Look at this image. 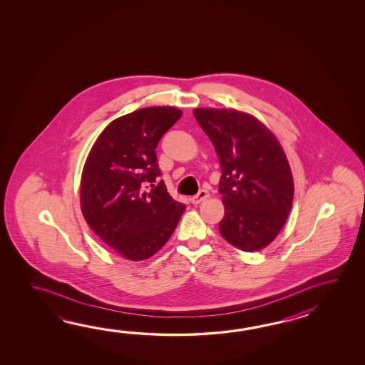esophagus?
I'll return each instance as SVG.
<instances>
[{
	"label": "esophagus",
	"instance_id": "obj_1",
	"mask_svg": "<svg viewBox=\"0 0 365 365\" xmlns=\"http://www.w3.org/2000/svg\"><path fill=\"white\" fill-rule=\"evenodd\" d=\"M207 197H209V193H207V190H203V189H202V190H200L198 193L194 195L193 198H192L190 201H192V203H193V205H200V203H201V202L205 201V200H206Z\"/></svg>",
	"mask_w": 365,
	"mask_h": 365
}]
</instances>
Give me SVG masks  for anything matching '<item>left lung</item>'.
<instances>
[{"instance_id": "obj_1", "label": "left lung", "mask_w": 365, "mask_h": 365, "mask_svg": "<svg viewBox=\"0 0 365 365\" xmlns=\"http://www.w3.org/2000/svg\"><path fill=\"white\" fill-rule=\"evenodd\" d=\"M222 168L225 217L219 231L235 248L267 247L287 220L294 179L279 140L256 117L236 109L197 108Z\"/></svg>"}]
</instances>
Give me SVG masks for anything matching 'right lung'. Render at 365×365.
I'll list each match as a JSON object with an SVG mask.
<instances>
[{
    "instance_id": "obj_1",
    "label": "right lung",
    "mask_w": 365,
    "mask_h": 365,
    "mask_svg": "<svg viewBox=\"0 0 365 365\" xmlns=\"http://www.w3.org/2000/svg\"><path fill=\"white\" fill-rule=\"evenodd\" d=\"M181 115L173 107H148L118 117L87 156L81 180L83 217L126 259L154 256L185 211V205L168 194L163 180L158 181L162 173L155 151Z\"/></svg>"
}]
</instances>
